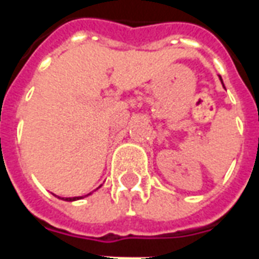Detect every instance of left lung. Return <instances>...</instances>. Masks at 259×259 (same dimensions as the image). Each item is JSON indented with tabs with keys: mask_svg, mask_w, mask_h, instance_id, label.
<instances>
[{
	"mask_svg": "<svg viewBox=\"0 0 259 259\" xmlns=\"http://www.w3.org/2000/svg\"><path fill=\"white\" fill-rule=\"evenodd\" d=\"M221 80H222V79H221Z\"/></svg>",
	"mask_w": 259,
	"mask_h": 259,
	"instance_id": "1",
	"label": "left lung"
}]
</instances>
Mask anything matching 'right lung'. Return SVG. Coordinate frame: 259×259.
Wrapping results in <instances>:
<instances>
[{
	"instance_id": "obj_1",
	"label": "right lung",
	"mask_w": 259,
	"mask_h": 259,
	"mask_svg": "<svg viewBox=\"0 0 259 259\" xmlns=\"http://www.w3.org/2000/svg\"><path fill=\"white\" fill-rule=\"evenodd\" d=\"M74 200H79V197H72V198H65V201H74Z\"/></svg>"
}]
</instances>
